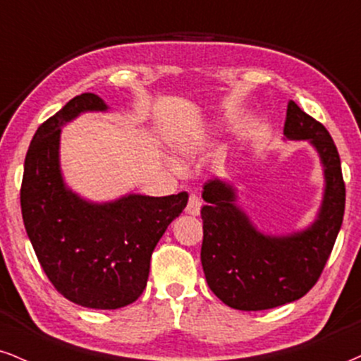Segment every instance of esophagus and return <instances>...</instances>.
I'll use <instances>...</instances> for the list:
<instances>
[{"label":"esophagus","instance_id":"obj_1","mask_svg":"<svg viewBox=\"0 0 361 361\" xmlns=\"http://www.w3.org/2000/svg\"><path fill=\"white\" fill-rule=\"evenodd\" d=\"M201 207H202L201 199H199L195 194H190L188 206H185V212H188L189 216H199L201 214Z\"/></svg>","mask_w":361,"mask_h":361}]
</instances>
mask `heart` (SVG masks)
Here are the masks:
<instances>
[{"instance_id":"obj_1","label":"heart","mask_w":361,"mask_h":361,"mask_svg":"<svg viewBox=\"0 0 361 361\" xmlns=\"http://www.w3.org/2000/svg\"><path fill=\"white\" fill-rule=\"evenodd\" d=\"M201 140H177L173 142V150L180 155H194L201 150Z\"/></svg>"}]
</instances>
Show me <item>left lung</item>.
Here are the masks:
<instances>
[{
	"label": "left lung",
	"instance_id": "obj_1",
	"mask_svg": "<svg viewBox=\"0 0 361 361\" xmlns=\"http://www.w3.org/2000/svg\"><path fill=\"white\" fill-rule=\"evenodd\" d=\"M284 140H306L317 150L324 189L317 219L289 234H266L238 204L233 182L214 177L204 185L202 269L211 291L241 311L276 308L305 296L326 264L345 212V182L331 135L288 102Z\"/></svg>",
	"mask_w": 361,
	"mask_h": 361
}]
</instances>
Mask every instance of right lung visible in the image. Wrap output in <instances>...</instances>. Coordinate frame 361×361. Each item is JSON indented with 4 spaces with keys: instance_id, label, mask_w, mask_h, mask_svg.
Returning a JSON list of instances; mask_svg holds the SVG:
<instances>
[{
    "instance_id": "add662e5",
    "label": "right lung",
    "mask_w": 361,
    "mask_h": 361,
    "mask_svg": "<svg viewBox=\"0 0 361 361\" xmlns=\"http://www.w3.org/2000/svg\"><path fill=\"white\" fill-rule=\"evenodd\" d=\"M82 93L38 127L25 159L21 214L48 279L75 305L118 310L145 289L152 256L167 226L188 206V192L127 194L88 201L66 185L60 166L61 127L87 112H106Z\"/></svg>"
}]
</instances>
